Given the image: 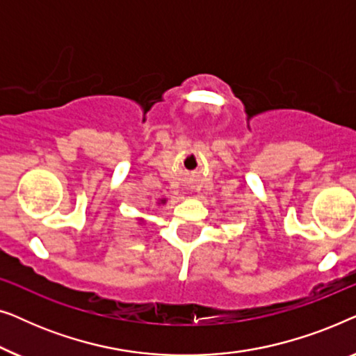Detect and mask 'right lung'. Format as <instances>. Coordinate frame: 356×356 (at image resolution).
<instances>
[{"mask_svg": "<svg viewBox=\"0 0 356 356\" xmlns=\"http://www.w3.org/2000/svg\"><path fill=\"white\" fill-rule=\"evenodd\" d=\"M165 202H167V199H160L159 201V204H165ZM140 222H143V218H140Z\"/></svg>", "mask_w": 356, "mask_h": 356, "instance_id": "add662e5", "label": "right lung"}]
</instances>
